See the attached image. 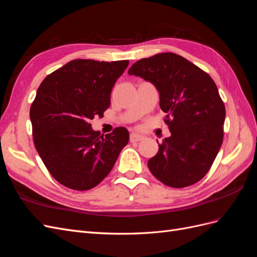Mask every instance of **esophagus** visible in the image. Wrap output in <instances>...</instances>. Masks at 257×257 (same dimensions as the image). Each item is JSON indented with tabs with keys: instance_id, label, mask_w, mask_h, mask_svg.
Instances as JSON below:
<instances>
[{
	"instance_id": "34e87169",
	"label": "esophagus",
	"mask_w": 257,
	"mask_h": 257,
	"mask_svg": "<svg viewBox=\"0 0 257 257\" xmlns=\"http://www.w3.org/2000/svg\"><path fill=\"white\" fill-rule=\"evenodd\" d=\"M144 139V136L139 135V134H136V133H132L131 136H130V141L132 143H137V142H141Z\"/></svg>"
}]
</instances>
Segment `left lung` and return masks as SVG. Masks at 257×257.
<instances>
[{
	"label": "left lung",
	"mask_w": 257,
	"mask_h": 257,
	"mask_svg": "<svg viewBox=\"0 0 257 257\" xmlns=\"http://www.w3.org/2000/svg\"><path fill=\"white\" fill-rule=\"evenodd\" d=\"M128 74L154 84L172 134L148 161L150 172L172 188L198 182L223 143L225 106L216 84L203 69L173 52L139 60Z\"/></svg>",
	"instance_id": "8db88e82"
}]
</instances>
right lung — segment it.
Wrapping results in <instances>:
<instances>
[{
    "label": "right lung",
    "instance_id": "obj_1",
    "mask_svg": "<svg viewBox=\"0 0 257 257\" xmlns=\"http://www.w3.org/2000/svg\"><path fill=\"white\" fill-rule=\"evenodd\" d=\"M127 65V60H73L37 89L30 108L34 145L51 176L66 188H94L127 145L125 127L104 136L89 123L110 106L112 87Z\"/></svg>",
    "mask_w": 257,
    "mask_h": 257
}]
</instances>
